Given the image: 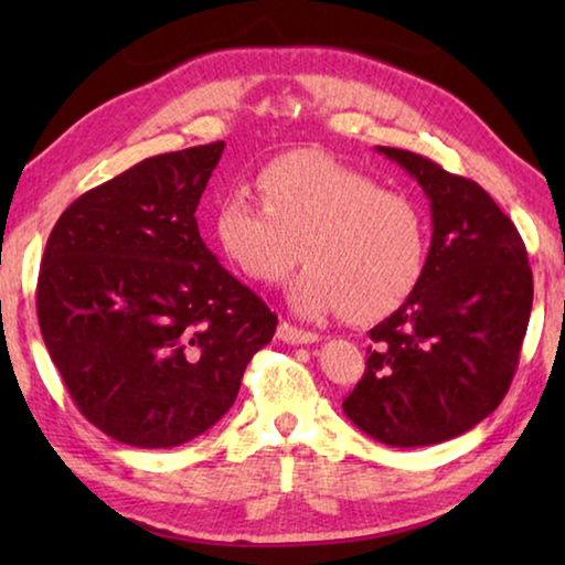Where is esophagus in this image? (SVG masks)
Masks as SVG:
<instances>
[{"instance_id":"34e87169","label":"esophagus","mask_w":565,"mask_h":565,"mask_svg":"<svg viewBox=\"0 0 565 565\" xmlns=\"http://www.w3.org/2000/svg\"><path fill=\"white\" fill-rule=\"evenodd\" d=\"M276 337H279L284 343H313V341H319V333H313V331H303V329H299V327H294V323H289V321H284V323H279V331H276Z\"/></svg>"}]
</instances>
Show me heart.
<instances>
[{
    "label": "heart",
    "instance_id": "b5f03b06",
    "mask_svg": "<svg viewBox=\"0 0 565 565\" xmlns=\"http://www.w3.org/2000/svg\"><path fill=\"white\" fill-rule=\"evenodd\" d=\"M262 204L232 191L216 204V238L248 279L289 289L303 317L379 319L416 289L428 252L426 216L398 191L313 151L274 159L256 179Z\"/></svg>",
    "mask_w": 565,
    "mask_h": 565
}]
</instances>
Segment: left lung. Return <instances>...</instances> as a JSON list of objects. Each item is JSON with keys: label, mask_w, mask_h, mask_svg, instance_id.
Listing matches in <instances>:
<instances>
[{"label": "left lung", "mask_w": 565, "mask_h": 565, "mask_svg": "<svg viewBox=\"0 0 565 565\" xmlns=\"http://www.w3.org/2000/svg\"><path fill=\"white\" fill-rule=\"evenodd\" d=\"M379 151L426 191L434 236L416 289L369 331L374 347L343 414L381 444L431 446L466 434L509 394L533 274L519 228L476 181L414 151Z\"/></svg>", "instance_id": "obj_1"}]
</instances>
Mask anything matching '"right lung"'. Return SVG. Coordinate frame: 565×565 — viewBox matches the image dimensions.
<instances>
[{
	"label": "right lung",
	"mask_w": 565,
	"mask_h": 565,
	"mask_svg": "<svg viewBox=\"0 0 565 565\" xmlns=\"http://www.w3.org/2000/svg\"><path fill=\"white\" fill-rule=\"evenodd\" d=\"M224 141L149 157L89 189L46 242L36 317L84 418L114 441L171 448L232 408L276 331L259 296L199 236Z\"/></svg>",
	"instance_id": "obj_1"
}]
</instances>
